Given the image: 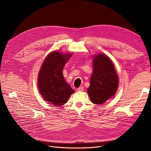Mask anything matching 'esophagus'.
Listing matches in <instances>:
<instances>
[{"label": "esophagus", "instance_id": "esophagus-1", "mask_svg": "<svg viewBox=\"0 0 151 151\" xmlns=\"http://www.w3.org/2000/svg\"><path fill=\"white\" fill-rule=\"evenodd\" d=\"M77 91H79V92H82V91H84V88H83V86H81V87H79V88H77Z\"/></svg>", "mask_w": 151, "mask_h": 151}]
</instances>
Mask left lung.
<instances>
[{
  "instance_id": "8db88e82",
  "label": "left lung",
  "mask_w": 151,
  "mask_h": 151,
  "mask_svg": "<svg viewBox=\"0 0 151 151\" xmlns=\"http://www.w3.org/2000/svg\"><path fill=\"white\" fill-rule=\"evenodd\" d=\"M93 63L94 68L87 93L91 102L101 104L115 94L118 78L113 62L106 55H95Z\"/></svg>"
}]
</instances>
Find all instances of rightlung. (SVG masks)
Here are the masks:
<instances>
[{"mask_svg":"<svg viewBox=\"0 0 151 151\" xmlns=\"http://www.w3.org/2000/svg\"><path fill=\"white\" fill-rule=\"evenodd\" d=\"M72 53H62L59 51L50 53L38 73V86L45 101L54 106L65 104L74 90L71 88L63 76V68Z\"/></svg>","mask_w":151,"mask_h":151,"instance_id":"add662e5","label":"right lung"}]
</instances>
